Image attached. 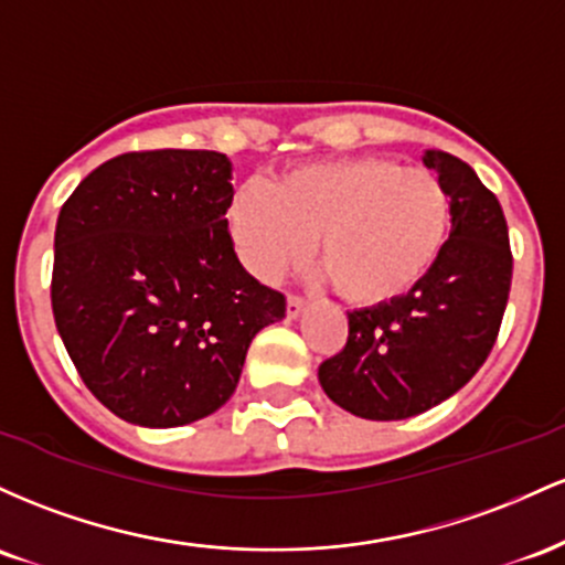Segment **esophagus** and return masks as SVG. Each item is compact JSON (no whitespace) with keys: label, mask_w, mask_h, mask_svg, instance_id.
Listing matches in <instances>:
<instances>
[{"label":"esophagus","mask_w":565,"mask_h":565,"mask_svg":"<svg viewBox=\"0 0 565 565\" xmlns=\"http://www.w3.org/2000/svg\"><path fill=\"white\" fill-rule=\"evenodd\" d=\"M303 307H307V301L299 299V296H288V307H285V315H288V320H296L303 312Z\"/></svg>","instance_id":"obj_1"}]
</instances>
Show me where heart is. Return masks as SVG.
I'll use <instances>...</instances> for the list:
<instances>
[{
  "label": "heart",
  "mask_w": 565,
  "mask_h": 565,
  "mask_svg": "<svg viewBox=\"0 0 565 565\" xmlns=\"http://www.w3.org/2000/svg\"><path fill=\"white\" fill-rule=\"evenodd\" d=\"M454 205L433 170L384 157L290 168L269 189L248 186L230 205L232 237L258 280H277L317 256L347 301L376 307L419 285L451 234Z\"/></svg>",
  "instance_id": "heart-1"
}]
</instances>
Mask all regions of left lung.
Masks as SVG:
<instances>
[{
    "mask_svg": "<svg viewBox=\"0 0 565 565\" xmlns=\"http://www.w3.org/2000/svg\"><path fill=\"white\" fill-rule=\"evenodd\" d=\"M451 194L440 262L403 299L350 312L344 350L320 365L326 395L360 419L397 422L459 392L486 363L512 280L502 205L448 151H424Z\"/></svg>",
    "mask_w": 565,
    "mask_h": 565,
    "instance_id": "1",
    "label": "left lung"
}]
</instances>
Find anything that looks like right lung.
<instances>
[{
    "instance_id": "1",
    "label": "right lung",
    "mask_w": 565,
    "mask_h": 565,
    "mask_svg": "<svg viewBox=\"0 0 565 565\" xmlns=\"http://www.w3.org/2000/svg\"><path fill=\"white\" fill-rule=\"evenodd\" d=\"M232 162L130 151L95 168L55 226L53 315L82 382L119 419L181 427L232 397L285 296L239 264Z\"/></svg>"
}]
</instances>
